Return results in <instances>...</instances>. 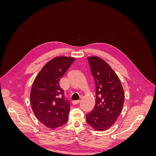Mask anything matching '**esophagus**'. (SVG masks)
I'll return each instance as SVG.
<instances>
[{"label":"esophagus","instance_id":"esophagus-1","mask_svg":"<svg viewBox=\"0 0 156 156\" xmlns=\"http://www.w3.org/2000/svg\"><path fill=\"white\" fill-rule=\"evenodd\" d=\"M79 100H75V101H72V104L73 105H76V104H77V103H79Z\"/></svg>","mask_w":156,"mask_h":156}]
</instances>
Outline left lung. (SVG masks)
Masks as SVG:
<instances>
[{"mask_svg":"<svg viewBox=\"0 0 156 156\" xmlns=\"http://www.w3.org/2000/svg\"><path fill=\"white\" fill-rule=\"evenodd\" d=\"M96 85V105L86 115L87 123L97 131H104L114 124L123 107L124 92L114 71L98 56L87 57Z\"/></svg>","mask_w":156,"mask_h":156,"instance_id":"obj_1","label":"left lung"}]
</instances>
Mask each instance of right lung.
<instances>
[{"label":"right lung","mask_w":156,"mask_h":156,"mask_svg":"<svg viewBox=\"0 0 156 156\" xmlns=\"http://www.w3.org/2000/svg\"><path fill=\"white\" fill-rule=\"evenodd\" d=\"M74 60L66 56L52 59L41 69L32 84L30 96L32 111L49 128L60 127L68 121L70 105L59 81Z\"/></svg>","instance_id":"right-lung-1"}]
</instances>
